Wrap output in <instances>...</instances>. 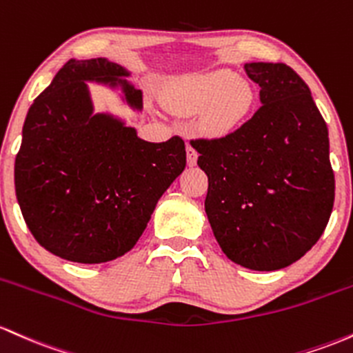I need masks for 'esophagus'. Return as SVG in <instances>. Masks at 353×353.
<instances>
[{"label": "esophagus", "instance_id": "esophagus-1", "mask_svg": "<svg viewBox=\"0 0 353 353\" xmlns=\"http://www.w3.org/2000/svg\"><path fill=\"white\" fill-rule=\"evenodd\" d=\"M196 160H198V153L196 150L193 148V146H187V161L190 166H195L196 165Z\"/></svg>", "mask_w": 353, "mask_h": 353}]
</instances>
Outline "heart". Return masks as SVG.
I'll return each mask as SVG.
<instances>
[{
    "instance_id": "b5f03b06",
    "label": "heart",
    "mask_w": 353,
    "mask_h": 353,
    "mask_svg": "<svg viewBox=\"0 0 353 353\" xmlns=\"http://www.w3.org/2000/svg\"><path fill=\"white\" fill-rule=\"evenodd\" d=\"M165 103L175 113H200V132L210 138H225L250 117L255 93L250 83L232 71L215 70L178 78L166 90Z\"/></svg>"
}]
</instances>
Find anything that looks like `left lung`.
<instances>
[{
  "label": "left lung",
  "mask_w": 353,
  "mask_h": 353,
  "mask_svg": "<svg viewBox=\"0 0 353 353\" xmlns=\"http://www.w3.org/2000/svg\"><path fill=\"white\" fill-rule=\"evenodd\" d=\"M259 108L235 133L195 140L208 176L210 227L232 262L259 272L288 267L322 236L335 196L328 130L310 88L285 63H245Z\"/></svg>",
  "instance_id": "obj_1"
}]
</instances>
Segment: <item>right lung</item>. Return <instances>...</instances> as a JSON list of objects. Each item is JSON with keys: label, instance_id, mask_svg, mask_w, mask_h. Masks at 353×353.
Listing matches in <instances>:
<instances>
[{"label": "right lung", "instance_id": "add662e5", "mask_svg": "<svg viewBox=\"0 0 353 353\" xmlns=\"http://www.w3.org/2000/svg\"><path fill=\"white\" fill-rule=\"evenodd\" d=\"M128 77L106 58L70 59L23 125L14 161L23 219L41 247L70 262L103 263L132 250L187 165L180 137L150 143L121 118L94 112L88 83L120 90L141 112L143 93Z\"/></svg>", "mask_w": 353, "mask_h": 353}]
</instances>
